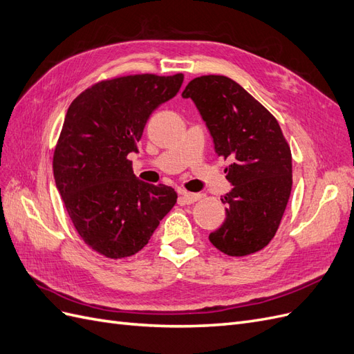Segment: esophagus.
<instances>
[{"mask_svg": "<svg viewBox=\"0 0 354 354\" xmlns=\"http://www.w3.org/2000/svg\"><path fill=\"white\" fill-rule=\"evenodd\" d=\"M203 195L201 194H189V192H183V194L180 195V201L186 203V205H192V203H195L196 201L202 199Z\"/></svg>", "mask_w": 354, "mask_h": 354, "instance_id": "esophagus-1", "label": "esophagus"}]
</instances>
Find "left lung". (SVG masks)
<instances>
[{"label":"left lung","mask_w":354,"mask_h":354,"mask_svg":"<svg viewBox=\"0 0 354 354\" xmlns=\"http://www.w3.org/2000/svg\"><path fill=\"white\" fill-rule=\"evenodd\" d=\"M183 97L195 102L214 138L216 153L230 165L233 185L226 220L209 242L230 257L263 250L279 227L292 187L291 149L276 118L243 87L224 75L192 80Z\"/></svg>","instance_id":"obj_1"}]
</instances>
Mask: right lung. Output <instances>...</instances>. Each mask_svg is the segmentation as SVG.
I'll return each instance as SVG.
<instances>
[{
	"label": "right lung",
	"instance_id": "1",
	"mask_svg": "<svg viewBox=\"0 0 354 354\" xmlns=\"http://www.w3.org/2000/svg\"><path fill=\"white\" fill-rule=\"evenodd\" d=\"M183 73H136L102 80L66 112L53 156L56 186L85 245L112 260L143 250L177 202L173 187L136 178L137 152L149 116L173 99Z\"/></svg>",
	"mask_w": 354,
	"mask_h": 354
}]
</instances>
